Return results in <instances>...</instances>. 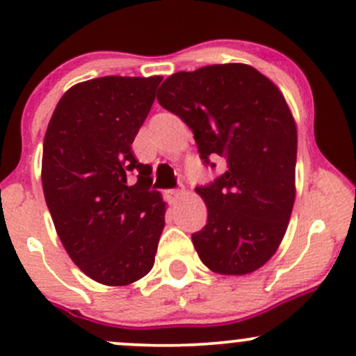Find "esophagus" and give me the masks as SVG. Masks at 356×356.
Listing matches in <instances>:
<instances>
[{
  "instance_id": "1",
  "label": "esophagus",
  "mask_w": 356,
  "mask_h": 356,
  "mask_svg": "<svg viewBox=\"0 0 356 356\" xmlns=\"http://www.w3.org/2000/svg\"><path fill=\"white\" fill-rule=\"evenodd\" d=\"M182 194H184L182 189H169V191H165V197H167V201H169V202H177L179 199L182 197Z\"/></svg>"
}]
</instances>
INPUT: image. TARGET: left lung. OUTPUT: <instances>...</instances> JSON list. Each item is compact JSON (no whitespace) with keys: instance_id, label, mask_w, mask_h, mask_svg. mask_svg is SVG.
Segmentation results:
<instances>
[{"instance_id":"1","label":"left lung","mask_w":356,"mask_h":356,"mask_svg":"<svg viewBox=\"0 0 356 356\" xmlns=\"http://www.w3.org/2000/svg\"><path fill=\"white\" fill-rule=\"evenodd\" d=\"M159 104L192 130L204 164L227 162L226 172L195 192L207 222L192 234L211 271L248 275L283 241L295 204L298 136L283 93L244 63L177 72L161 85Z\"/></svg>"}]
</instances>
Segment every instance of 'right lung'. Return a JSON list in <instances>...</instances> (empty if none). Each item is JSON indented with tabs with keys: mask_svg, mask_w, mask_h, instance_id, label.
<instances>
[{
	"mask_svg": "<svg viewBox=\"0 0 356 356\" xmlns=\"http://www.w3.org/2000/svg\"><path fill=\"white\" fill-rule=\"evenodd\" d=\"M162 76H102L61 97L43 140L42 184L58 238L93 281L125 286L154 266L165 202L132 142ZM132 172L138 182L129 184Z\"/></svg>",
	"mask_w": 356,
	"mask_h": 356,
	"instance_id": "1",
	"label": "right lung"
}]
</instances>
